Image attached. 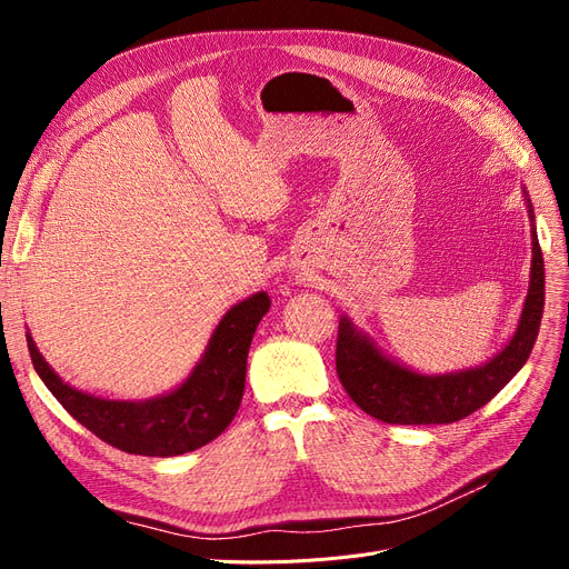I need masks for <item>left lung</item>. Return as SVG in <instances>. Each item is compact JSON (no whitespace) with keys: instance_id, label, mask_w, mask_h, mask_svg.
I'll use <instances>...</instances> for the list:
<instances>
[{"instance_id":"left-lung-1","label":"left lung","mask_w":569,"mask_h":569,"mask_svg":"<svg viewBox=\"0 0 569 569\" xmlns=\"http://www.w3.org/2000/svg\"><path fill=\"white\" fill-rule=\"evenodd\" d=\"M531 220L529 289L520 322L506 347L487 363L443 375H425L387 356L375 339L360 332L349 316L339 318L337 375L368 416L389 425H449L489 403L522 370L543 316V256L533 226V209L522 187Z\"/></svg>"}]
</instances>
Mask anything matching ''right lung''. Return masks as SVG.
Masks as SVG:
<instances>
[{"instance_id":"add662e5","label":"right lung","mask_w":569,"mask_h":569,"mask_svg":"<svg viewBox=\"0 0 569 569\" xmlns=\"http://www.w3.org/2000/svg\"><path fill=\"white\" fill-rule=\"evenodd\" d=\"M270 297L256 291L222 316L199 363L173 391L144 401H113L63 382L26 335L40 380L71 416L116 449L134 456L170 458L197 451L226 432L242 403L247 356Z\"/></svg>"}]
</instances>
